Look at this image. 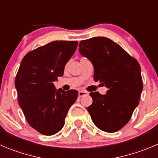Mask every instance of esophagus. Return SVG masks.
I'll list each match as a JSON object with an SVG mask.
<instances>
[{"instance_id":"1","label":"esophagus","mask_w":158,"mask_h":158,"mask_svg":"<svg viewBox=\"0 0 158 158\" xmlns=\"http://www.w3.org/2000/svg\"><path fill=\"white\" fill-rule=\"evenodd\" d=\"M87 94H88V92L85 91H80L79 92H78V95H79V97H82V96L87 95Z\"/></svg>"}]
</instances>
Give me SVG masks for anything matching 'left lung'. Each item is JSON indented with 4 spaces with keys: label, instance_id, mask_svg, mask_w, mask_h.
I'll return each instance as SVG.
<instances>
[{
    "label": "left lung",
    "instance_id": "obj_1",
    "mask_svg": "<svg viewBox=\"0 0 158 158\" xmlns=\"http://www.w3.org/2000/svg\"><path fill=\"white\" fill-rule=\"evenodd\" d=\"M79 52L94 66V80L107 87L106 94L91 92L88 107L94 125L115 133L127 124L139 104L143 86L140 66L125 49L106 37H93L79 43Z\"/></svg>",
    "mask_w": 158,
    "mask_h": 158
}]
</instances>
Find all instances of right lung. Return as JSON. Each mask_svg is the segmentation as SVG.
<instances>
[{
  "label": "right lung",
  "instance_id": "add662e5",
  "mask_svg": "<svg viewBox=\"0 0 158 158\" xmlns=\"http://www.w3.org/2000/svg\"><path fill=\"white\" fill-rule=\"evenodd\" d=\"M77 41H53L28 52L22 59L15 85L19 103L28 123L41 134L51 136L64 127L78 91L56 90L53 82L62 77Z\"/></svg>",
  "mask_w": 158,
  "mask_h": 158
}]
</instances>
